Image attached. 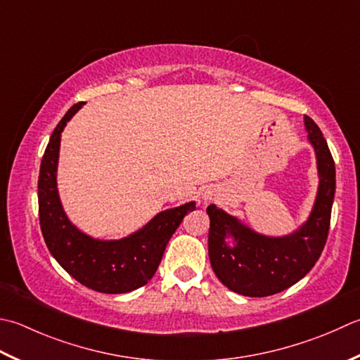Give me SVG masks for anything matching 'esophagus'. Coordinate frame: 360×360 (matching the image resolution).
Here are the masks:
<instances>
[{
    "instance_id": "1",
    "label": "esophagus",
    "mask_w": 360,
    "mask_h": 360,
    "mask_svg": "<svg viewBox=\"0 0 360 360\" xmlns=\"http://www.w3.org/2000/svg\"><path fill=\"white\" fill-rule=\"evenodd\" d=\"M215 196H217V190H215L214 187H206V188L201 190V200H202L204 202L214 200Z\"/></svg>"
}]
</instances>
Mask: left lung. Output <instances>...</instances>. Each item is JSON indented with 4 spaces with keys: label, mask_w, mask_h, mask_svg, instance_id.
Segmentation results:
<instances>
[{
    "label": "left lung",
    "mask_w": 360,
    "mask_h": 360,
    "mask_svg": "<svg viewBox=\"0 0 360 360\" xmlns=\"http://www.w3.org/2000/svg\"><path fill=\"white\" fill-rule=\"evenodd\" d=\"M304 128L316 158L319 190L311 214L297 231L283 237L262 236L215 204L206 209L210 218V265L223 285L243 297H270L287 290L312 270L325 248L335 193V165L325 137L309 115H304Z\"/></svg>",
    "instance_id": "left-lung-1"
}]
</instances>
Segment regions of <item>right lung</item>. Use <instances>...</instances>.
I'll use <instances>...</instances> for the list:
<instances>
[{
  "label": "right lung",
  "mask_w": 360,
  "mask_h": 360,
  "mask_svg": "<svg viewBox=\"0 0 360 360\" xmlns=\"http://www.w3.org/2000/svg\"><path fill=\"white\" fill-rule=\"evenodd\" d=\"M70 108L56 126L41 158L39 174V217L51 256L77 283L101 293H126L148 284L164 256L165 246L195 201L162 210L143 228L118 240H100L77 229L68 220L58 192L60 134L82 108Z\"/></svg>",
  "instance_id": "right-lung-1"
}]
</instances>
